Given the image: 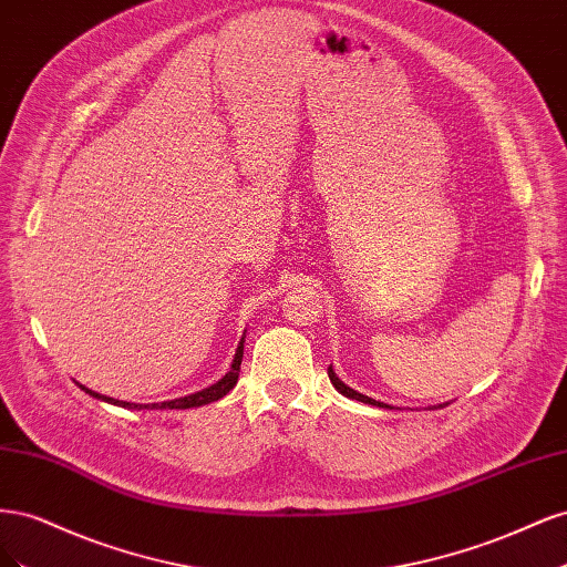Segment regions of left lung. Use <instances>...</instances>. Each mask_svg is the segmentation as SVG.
Here are the masks:
<instances>
[{"mask_svg": "<svg viewBox=\"0 0 567 567\" xmlns=\"http://www.w3.org/2000/svg\"><path fill=\"white\" fill-rule=\"evenodd\" d=\"M329 379H331V383H333V388L340 392V394H346V398H350V400H357V402H364V404H375V406H388V404H383V402H375V400H371V398H367V394H362V392H357V390H352V388H348L346 383H342L338 375H336V371H333V367H329Z\"/></svg>", "mask_w": 567, "mask_h": 567, "instance_id": "obj_1", "label": "left lung"}]
</instances>
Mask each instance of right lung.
Wrapping results in <instances>:
<instances>
[{"label":"right lung","mask_w":567,"mask_h":567,"mask_svg":"<svg viewBox=\"0 0 567 567\" xmlns=\"http://www.w3.org/2000/svg\"><path fill=\"white\" fill-rule=\"evenodd\" d=\"M241 359H244V340L241 346H238L236 350V357L231 362V371L225 375V379L217 381L215 385L205 388L196 394H188V398H179V400H169V402H161V404H132V402H120V400H113V398H106V394H99L94 390H87L84 385H80L84 392H90L92 398L96 400H104V402H111V404H117V406H125V409H192V406H200V404H210V402H217L219 398H225V394L236 385L238 381V371H241Z\"/></svg>","instance_id":"1"}]
</instances>
